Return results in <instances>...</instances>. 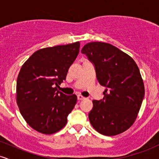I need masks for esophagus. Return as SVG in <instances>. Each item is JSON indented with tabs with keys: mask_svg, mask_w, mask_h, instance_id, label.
<instances>
[{
	"mask_svg": "<svg viewBox=\"0 0 159 159\" xmlns=\"http://www.w3.org/2000/svg\"><path fill=\"white\" fill-rule=\"evenodd\" d=\"M84 97L83 96H81V95H78V100H83L84 99Z\"/></svg>",
	"mask_w": 159,
	"mask_h": 159,
	"instance_id": "1",
	"label": "esophagus"
}]
</instances>
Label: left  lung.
<instances>
[{"label": "left lung", "instance_id": "8db88e82", "mask_svg": "<svg viewBox=\"0 0 159 159\" xmlns=\"http://www.w3.org/2000/svg\"><path fill=\"white\" fill-rule=\"evenodd\" d=\"M93 63L96 78L106 87L104 98L93 100V127L106 136L119 134L135 121L145 90L139 68L130 56L109 43L92 42L81 50Z\"/></svg>", "mask_w": 159, "mask_h": 159}]
</instances>
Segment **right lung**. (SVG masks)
Returning <instances> with one entry per match:
<instances>
[{
	"label": "right lung",
	"instance_id": "1",
	"mask_svg": "<svg viewBox=\"0 0 159 159\" xmlns=\"http://www.w3.org/2000/svg\"><path fill=\"white\" fill-rule=\"evenodd\" d=\"M80 43L39 49L22 65L16 83L20 113L34 130L45 134L66 125L77 102L76 95L57 90L79 53Z\"/></svg>",
	"mask_w": 159,
	"mask_h": 159
}]
</instances>
